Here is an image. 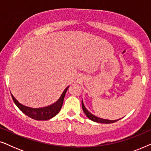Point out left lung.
<instances>
[{"mask_svg":"<svg viewBox=\"0 0 151 151\" xmlns=\"http://www.w3.org/2000/svg\"><path fill=\"white\" fill-rule=\"evenodd\" d=\"M82 109H83L84 113H85V115L87 116L88 118L91 119V120L95 122L102 123V124H111V123L115 122L118 121L119 119H115V120H110V119H105L100 118V117H98L97 116H95L94 115H93L92 113H91L89 111L86 109V107L84 106L83 101L82 100Z\"/></svg>","mask_w":151,"mask_h":151,"instance_id":"1","label":"left lung"}]
</instances>
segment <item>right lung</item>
Here are the masks:
<instances>
[{
  "instance_id": "1",
  "label": "right lung",
  "mask_w": 151,
  "mask_h": 151,
  "mask_svg": "<svg viewBox=\"0 0 151 151\" xmlns=\"http://www.w3.org/2000/svg\"><path fill=\"white\" fill-rule=\"evenodd\" d=\"M69 87V86H67L64 90L61 96L60 97V98L55 103L49 105L48 106L42 107V108H31V107L26 106L23 104H20V102H18V101L14 98L12 94V97L15 104L18 106V108L26 115H27L28 117H31V118L36 119V120L45 121L53 118L60 111L62 106H63L66 92H67Z\"/></svg>"
}]
</instances>
